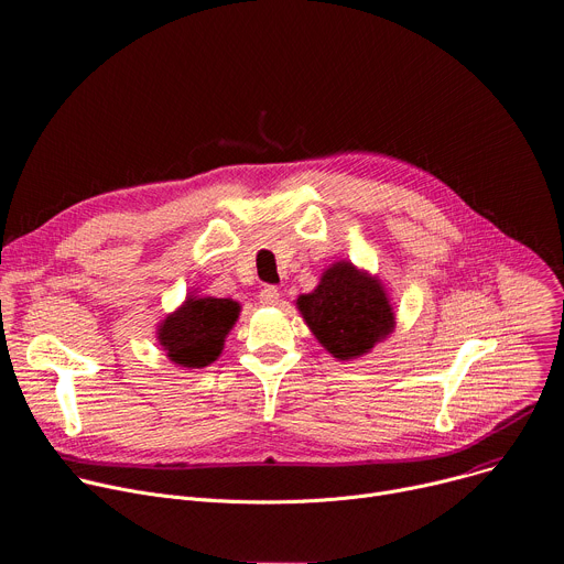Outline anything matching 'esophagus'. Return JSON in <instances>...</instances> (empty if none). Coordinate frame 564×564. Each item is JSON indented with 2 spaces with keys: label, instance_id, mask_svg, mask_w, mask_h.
Returning a JSON list of instances; mask_svg holds the SVG:
<instances>
[{
  "label": "esophagus",
  "instance_id": "obj_1",
  "mask_svg": "<svg viewBox=\"0 0 564 564\" xmlns=\"http://www.w3.org/2000/svg\"><path fill=\"white\" fill-rule=\"evenodd\" d=\"M279 288H274V285H265L260 290V294H258V299H260V304L262 306H276L279 304Z\"/></svg>",
  "mask_w": 564,
  "mask_h": 564
}]
</instances>
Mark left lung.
<instances>
[{
	"label": "left lung",
	"mask_w": 564,
	"mask_h": 564,
	"mask_svg": "<svg viewBox=\"0 0 564 564\" xmlns=\"http://www.w3.org/2000/svg\"><path fill=\"white\" fill-rule=\"evenodd\" d=\"M296 308L319 345L337 360L360 358L394 330L383 283L347 260L333 262L319 285L296 299Z\"/></svg>",
	"instance_id": "obj_1"
}]
</instances>
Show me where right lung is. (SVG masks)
<instances>
[{"label": "right lung", "mask_w": 564, "mask_h": 564, "mask_svg": "<svg viewBox=\"0 0 564 564\" xmlns=\"http://www.w3.org/2000/svg\"><path fill=\"white\" fill-rule=\"evenodd\" d=\"M238 315L240 304L234 299L191 294L161 322L156 337L174 365L202 369L219 358Z\"/></svg>", "instance_id": "right-lung-1"}]
</instances>
